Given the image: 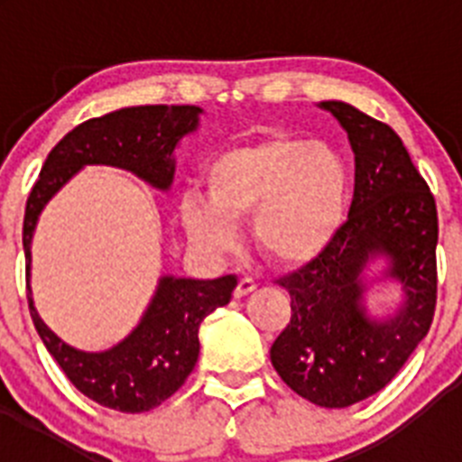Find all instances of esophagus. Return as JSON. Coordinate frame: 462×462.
Wrapping results in <instances>:
<instances>
[{"mask_svg": "<svg viewBox=\"0 0 462 462\" xmlns=\"http://www.w3.org/2000/svg\"><path fill=\"white\" fill-rule=\"evenodd\" d=\"M256 289V282L252 280V277H243V280L238 282V287H236V298H243L247 296V293H252Z\"/></svg>", "mask_w": 462, "mask_h": 462, "instance_id": "1", "label": "esophagus"}]
</instances>
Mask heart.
Listing matches in <instances>:
<instances>
[{"label":"heart","mask_w":462,"mask_h":462,"mask_svg":"<svg viewBox=\"0 0 462 462\" xmlns=\"http://www.w3.org/2000/svg\"><path fill=\"white\" fill-rule=\"evenodd\" d=\"M208 203L189 194L182 222L199 245L224 252L234 226L252 219L254 247L271 263L300 268L336 243L346 219L352 175L336 148L268 134L222 150L206 166Z\"/></svg>","instance_id":"1"}]
</instances>
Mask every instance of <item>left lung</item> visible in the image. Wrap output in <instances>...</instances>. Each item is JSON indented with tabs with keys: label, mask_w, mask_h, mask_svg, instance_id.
Returning <instances> with one entry per match:
<instances>
[{
	"label": "left lung",
	"mask_w": 462,
	"mask_h": 462,
	"mask_svg": "<svg viewBox=\"0 0 462 462\" xmlns=\"http://www.w3.org/2000/svg\"><path fill=\"white\" fill-rule=\"evenodd\" d=\"M346 129L356 154L349 217L328 250L277 284L291 319L271 346L273 368L300 398L349 407L382 391L428 336L438 305V206L389 125L342 101H321ZM386 254L403 282L406 308L370 322L357 280L370 255Z\"/></svg>",
	"instance_id": "8db88e82"
}]
</instances>
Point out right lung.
<instances>
[{
	"instance_id": "add662e5",
	"label": "right lung",
	"mask_w": 462,
	"mask_h": 462,
	"mask_svg": "<svg viewBox=\"0 0 462 462\" xmlns=\"http://www.w3.org/2000/svg\"><path fill=\"white\" fill-rule=\"evenodd\" d=\"M196 106H136L92 117L67 134L48 154L24 206L23 247L30 277V243L36 219L64 182L85 164H110L134 171L150 185L166 189L173 180V148L194 132ZM236 277L159 282L157 296L132 336L104 354L76 352L39 319L32 321L69 382L101 407L141 414L159 407L180 389L199 358V326L215 308L231 300Z\"/></svg>"
}]
</instances>
